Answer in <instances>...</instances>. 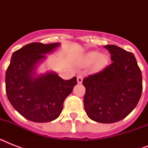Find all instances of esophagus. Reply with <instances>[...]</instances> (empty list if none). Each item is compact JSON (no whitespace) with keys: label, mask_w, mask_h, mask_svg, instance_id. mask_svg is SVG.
Listing matches in <instances>:
<instances>
[{"label":"esophagus","mask_w":148,"mask_h":148,"mask_svg":"<svg viewBox=\"0 0 148 148\" xmlns=\"http://www.w3.org/2000/svg\"><path fill=\"white\" fill-rule=\"evenodd\" d=\"M77 83L81 84L82 81H83V75L82 74H78L77 77Z\"/></svg>","instance_id":"obj_1"}]
</instances>
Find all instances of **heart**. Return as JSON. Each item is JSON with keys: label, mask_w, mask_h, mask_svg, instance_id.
I'll return each mask as SVG.
<instances>
[{"label": "heart", "mask_w": 148, "mask_h": 148, "mask_svg": "<svg viewBox=\"0 0 148 148\" xmlns=\"http://www.w3.org/2000/svg\"><path fill=\"white\" fill-rule=\"evenodd\" d=\"M108 58L106 55L101 54L99 51H91L84 58V63L86 65H90L94 64L96 70H101L108 64Z\"/></svg>", "instance_id": "1"}]
</instances>
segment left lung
Segmentation results:
<instances>
[{"label":"left lung","instance_id":"obj_1","mask_svg":"<svg viewBox=\"0 0 148 148\" xmlns=\"http://www.w3.org/2000/svg\"><path fill=\"white\" fill-rule=\"evenodd\" d=\"M104 47L112 63L84 79V104L90 119L111 124L125 118L135 108L142 93V74L133 53L116 45Z\"/></svg>","mask_w":148,"mask_h":148}]
</instances>
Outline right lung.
<instances>
[{"instance_id":"add662e5","label":"right lung","mask_w":148,"mask_h":148,"mask_svg":"<svg viewBox=\"0 0 148 148\" xmlns=\"http://www.w3.org/2000/svg\"><path fill=\"white\" fill-rule=\"evenodd\" d=\"M60 43H31L14 51L5 76L6 93L15 110L34 122L52 121L59 117L64 101L77 84V77L63 80L55 72L37 75L38 64Z\"/></svg>"}]
</instances>
